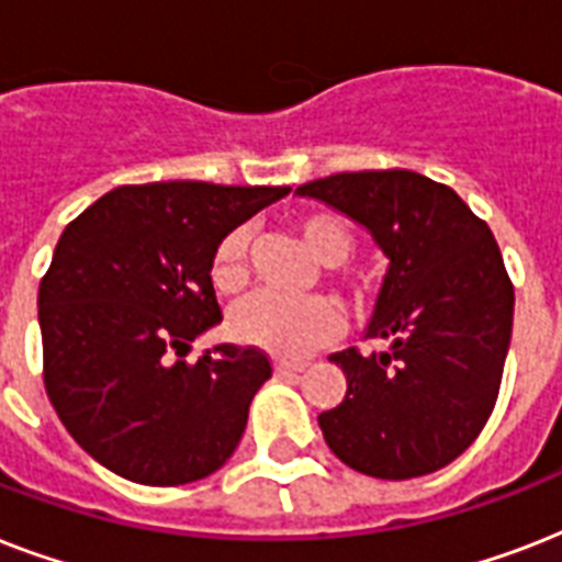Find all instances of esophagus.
<instances>
[{"label": "esophagus", "mask_w": 562, "mask_h": 562, "mask_svg": "<svg viewBox=\"0 0 562 562\" xmlns=\"http://www.w3.org/2000/svg\"><path fill=\"white\" fill-rule=\"evenodd\" d=\"M273 370H277L280 375H294V373H303V370H306V364H303V361L277 359V361H273Z\"/></svg>", "instance_id": "1"}]
</instances>
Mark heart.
<instances>
[{
    "mask_svg": "<svg viewBox=\"0 0 562 562\" xmlns=\"http://www.w3.org/2000/svg\"><path fill=\"white\" fill-rule=\"evenodd\" d=\"M297 233L308 254L324 265H341L356 247L352 229L335 215L312 212L297 218ZM247 229H229L221 238L210 259V282L218 294H236L247 282ZM344 291L356 303L368 297V280L356 271H335ZM341 329L338 308L326 297L285 300L277 294H254L241 300L229 312V335L238 344L256 347V350L273 352L282 359H294L303 352L315 350L317 344L329 341Z\"/></svg>",
    "mask_w": 562,
    "mask_h": 562,
    "instance_id": "1",
    "label": "heart"
}]
</instances>
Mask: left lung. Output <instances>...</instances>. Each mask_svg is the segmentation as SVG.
I'll return each mask as SVG.
<instances>
[{
  "instance_id": "8db88e82",
  "label": "left lung",
  "mask_w": 562,
  "mask_h": 562,
  "mask_svg": "<svg viewBox=\"0 0 562 562\" xmlns=\"http://www.w3.org/2000/svg\"><path fill=\"white\" fill-rule=\"evenodd\" d=\"M297 194L359 221L391 259L368 326L384 347L329 356L347 396L317 417L326 443L373 479L443 470L487 426L514 329V282L487 221L408 169L341 171Z\"/></svg>"
}]
</instances>
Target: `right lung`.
Instances as JSON below:
<instances>
[{
    "mask_svg": "<svg viewBox=\"0 0 562 562\" xmlns=\"http://www.w3.org/2000/svg\"><path fill=\"white\" fill-rule=\"evenodd\" d=\"M289 192L201 180L119 187L64 229L37 294L43 382L66 431L101 467L178 487L236 452L271 359L236 344L194 364L183 356L221 324L215 245Z\"/></svg>",
    "mask_w": 562,
    "mask_h": 562,
    "instance_id": "obj_1",
    "label": "right lung"
}]
</instances>
